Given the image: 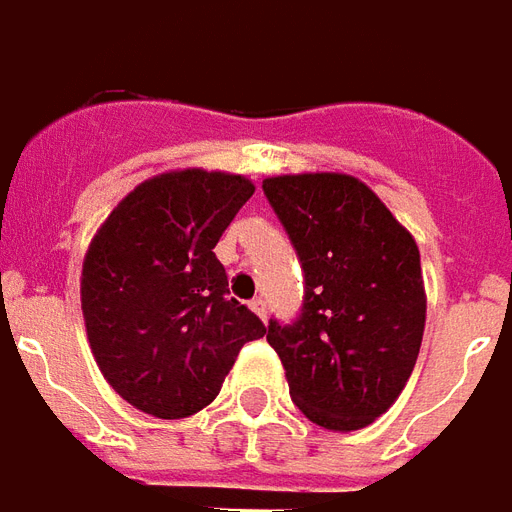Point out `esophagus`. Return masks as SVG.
I'll use <instances>...</instances> for the list:
<instances>
[{"mask_svg":"<svg viewBox=\"0 0 512 512\" xmlns=\"http://www.w3.org/2000/svg\"><path fill=\"white\" fill-rule=\"evenodd\" d=\"M251 311L259 316V319H267V302L261 300V297H256V300H251Z\"/></svg>","mask_w":512,"mask_h":512,"instance_id":"1","label":"esophagus"}]
</instances>
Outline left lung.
Listing matches in <instances>:
<instances>
[{
	"mask_svg": "<svg viewBox=\"0 0 512 512\" xmlns=\"http://www.w3.org/2000/svg\"><path fill=\"white\" fill-rule=\"evenodd\" d=\"M261 188L305 272L300 319L267 327L292 401L327 431L365 428L395 404L420 354L417 242L352 174H281Z\"/></svg>",
	"mask_w": 512,
	"mask_h": 512,
	"instance_id": "obj_1",
	"label": "left lung"
}]
</instances>
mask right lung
<instances>
[{
	"label": "right lung",
	"instance_id": "1",
	"mask_svg": "<svg viewBox=\"0 0 512 512\" xmlns=\"http://www.w3.org/2000/svg\"><path fill=\"white\" fill-rule=\"evenodd\" d=\"M242 174L204 169L144 179L89 242L81 311L100 374L130 406L160 420L215 401L248 341L267 335L229 297L220 234L253 196Z\"/></svg>",
	"mask_w": 512,
	"mask_h": 512
}]
</instances>
